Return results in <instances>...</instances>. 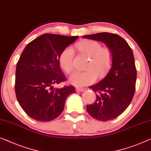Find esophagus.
Returning <instances> with one entry per match:
<instances>
[{
	"label": "esophagus",
	"instance_id": "esophagus-1",
	"mask_svg": "<svg viewBox=\"0 0 151 151\" xmlns=\"http://www.w3.org/2000/svg\"><path fill=\"white\" fill-rule=\"evenodd\" d=\"M76 91H77V92H83V90H84V89H83V88H76Z\"/></svg>",
	"mask_w": 151,
	"mask_h": 151
}]
</instances>
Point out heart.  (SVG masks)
I'll use <instances>...</instances> for the list:
<instances>
[{"label": "heart", "mask_w": 151, "mask_h": 151, "mask_svg": "<svg viewBox=\"0 0 151 151\" xmlns=\"http://www.w3.org/2000/svg\"><path fill=\"white\" fill-rule=\"evenodd\" d=\"M79 51L89 57L86 71H75L71 74L69 81L76 86H84L91 84L96 79L103 77L109 70L113 61L112 50L108 47H102V45L94 40H85L77 45ZM74 50L70 46L65 48L59 56V63L63 70L71 72L73 68Z\"/></svg>", "instance_id": "1"}]
</instances>
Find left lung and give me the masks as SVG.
Instances as JSON below:
<instances>
[{
  "instance_id": "1",
  "label": "left lung",
  "mask_w": 151,
  "mask_h": 151,
  "mask_svg": "<svg viewBox=\"0 0 151 151\" xmlns=\"http://www.w3.org/2000/svg\"><path fill=\"white\" fill-rule=\"evenodd\" d=\"M82 38L105 43L113 54L112 65L106 76L90 86L96 93V99L94 103L87 105L86 110L99 121L115 119L129 105L135 92L136 69L133 52L127 42L115 34L102 32Z\"/></svg>"
}]
</instances>
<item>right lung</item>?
<instances>
[{
    "label": "right lung",
    "instance_id": "add662e5",
    "mask_svg": "<svg viewBox=\"0 0 151 151\" xmlns=\"http://www.w3.org/2000/svg\"><path fill=\"white\" fill-rule=\"evenodd\" d=\"M78 36L45 34L27 45L17 63L15 90L18 103L26 114L40 122L56 119L64 109L65 100L75 93L72 86L55 88L66 80L59 56Z\"/></svg>",
    "mask_w": 151,
    "mask_h": 151
}]
</instances>
